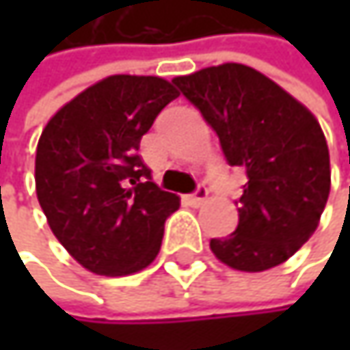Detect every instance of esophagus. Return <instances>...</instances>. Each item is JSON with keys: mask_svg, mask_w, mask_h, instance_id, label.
I'll return each instance as SVG.
<instances>
[{"mask_svg": "<svg viewBox=\"0 0 350 350\" xmlns=\"http://www.w3.org/2000/svg\"><path fill=\"white\" fill-rule=\"evenodd\" d=\"M206 196H208V188H206V186H198V188L188 196V202H190L192 206H200V204L206 200Z\"/></svg>", "mask_w": 350, "mask_h": 350, "instance_id": "34e87169", "label": "esophagus"}]
</instances>
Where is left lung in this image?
I'll use <instances>...</instances> for the list:
<instances>
[{"label": "left lung", "instance_id": "8db88e82", "mask_svg": "<svg viewBox=\"0 0 350 350\" xmlns=\"http://www.w3.org/2000/svg\"><path fill=\"white\" fill-rule=\"evenodd\" d=\"M215 129L229 166L245 168L239 225L213 253L233 269L263 271L316 231L330 192V158L316 117L259 70L227 62L176 77Z\"/></svg>", "mask_w": 350, "mask_h": 350}]
</instances>
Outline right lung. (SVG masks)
<instances>
[{
  "instance_id": "right-lung-1",
  "label": "right lung",
  "mask_w": 350,
  "mask_h": 350,
  "mask_svg": "<svg viewBox=\"0 0 350 350\" xmlns=\"http://www.w3.org/2000/svg\"><path fill=\"white\" fill-rule=\"evenodd\" d=\"M178 91L160 77L113 75L77 95L44 127L36 194L62 247L89 271L148 267L180 198L152 182L137 150Z\"/></svg>"
}]
</instances>
